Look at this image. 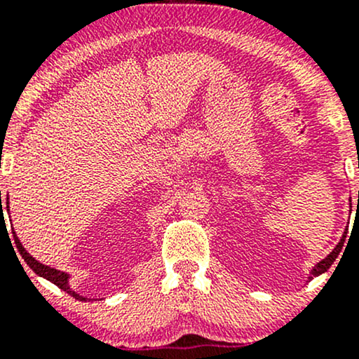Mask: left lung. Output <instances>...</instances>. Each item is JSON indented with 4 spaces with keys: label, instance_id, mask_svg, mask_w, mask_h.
I'll list each match as a JSON object with an SVG mask.
<instances>
[{
    "label": "left lung",
    "instance_id": "obj_1",
    "mask_svg": "<svg viewBox=\"0 0 359 359\" xmlns=\"http://www.w3.org/2000/svg\"><path fill=\"white\" fill-rule=\"evenodd\" d=\"M351 201V199H349ZM344 238H346V233L343 234V240H341L339 243H337V246L334 250L331 251V253L327 255V257H325L323 262H319L317 263V265L314 266V269H312V271H311V278H314V277H317V275H320V273H324V271H327L329 269H331V265L332 263H334V259L337 258V255L341 253V250H343V245H344Z\"/></svg>",
    "mask_w": 359,
    "mask_h": 359
}]
</instances>
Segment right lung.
Here are the masks:
<instances>
[{
    "instance_id": "add662e5",
    "label": "right lung",
    "mask_w": 359,
    "mask_h": 359,
    "mask_svg": "<svg viewBox=\"0 0 359 359\" xmlns=\"http://www.w3.org/2000/svg\"><path fill=\"white\" fill-rule=\"evenodd\" d=\"M0 197H1V192H0ZM13 238H15L16 248H18L20 255H22V258L25 259V262H27V265L30 266V269L34 270L36 275H40V277L47 278L48 282L55 283L57 287L62 288V290H64V292H67V294L72 295L74 299H77V300H88L86 297H82V295L76 294V292H74L72 288L69 287V275H67V273H64V271H59V270H55V269H50V266L42 265V263H40V262H36V259H35L34 257H32V255L28 253L27 250L23 248V245H22V243H20L18 238H16L15 231H13Z\"/></svg>"
}]
</instances>
